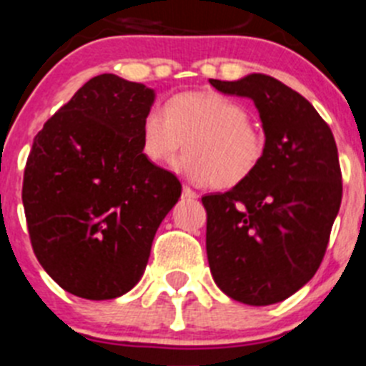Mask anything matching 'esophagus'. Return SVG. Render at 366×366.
Here are the masks:
<instances>
[{"label": "esophagus", "mask_w": 366, "mask_h": 366, "mask_svg": "<svg viewBox=\"0 0 366 366\" xmlns=\"http://www.w3.org/2000/svg\"><path fill=\"white\" fill-rule=\"evenodd\" d=\"M183 196H185V198H189V199H194V198H198V194L194 192L192 189H190L189 185H183Z\"/></svg>", "instance_id": "34e87169"}]
</instances>
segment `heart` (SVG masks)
I'll return each mask as SVG.
<instances>
[{"instance_id": "obj_1", "label": "heart", "mask_w": 366, "mask_h": 366, "mask_svg": "<svg viewBox=\"0 0 366 366\" xmlns=\"http://www.w3.org/2000/svg\"><path fill=\"white\" fill-rule=\"evenodd\" d=\"M141 152L150 163L164 164L185 141L177 170L194 183L218 189L240 185L254 172L266 152V137L249 121L247 109L218 92H183L150 108L139 130Z\"/></svg>"}]
</instances>
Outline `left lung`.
Here are the masks:
<instances>
[{"instance_id": "8db88e82", "label": "left lung", "mask_w": 366, "mask_h": 366, "mask_svg": "<svg viewBox=\"0 0 366 366\" xmlns=\"http://www.w3.org/2000/svg\"><path fill=\"white\" fill-rule=\"evenodd\" d=\"M209 82L253 100L266 135L264 157L244 183L202 198L209 267L225 295L269 306L299 292L321 266L341 207L337 147L308 100L269 74Z\"/></svg>"}]
</instances>
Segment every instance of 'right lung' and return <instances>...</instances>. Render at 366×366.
I'll return each mask as SVG.
<instances>
[{
	"label": "right lung",
	"mask_w": 366,
	"mask_h": 366,
	"mask_svg": "<svg viewBox=\"0 0 366 366\" xmlns=\"http://www.w3.org/2000/svg\"><path fill=\"white\" fill-rule=\"evenodd\" d=\"M154 100L144 84L99 74L34 137L21 190L29 236L41 267L73 295L130 292L179 199V179L141 152V121Z\"/></svg>",
	"instance_id": "add662e5"
}]
</instances>
